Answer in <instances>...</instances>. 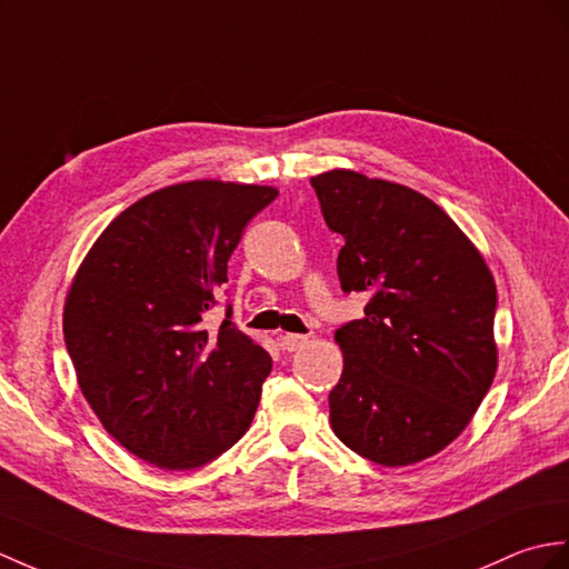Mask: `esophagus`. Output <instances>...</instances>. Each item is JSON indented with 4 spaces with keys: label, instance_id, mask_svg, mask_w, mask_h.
Instances as JSON below:
<instances>
[{
    "label": "esophagus",
    "instance_id": "34e87169",
    "mask_svg": "<svg viewBox=\"0 0 569 569\" xmlns=\"http://www.w3.org/2000/svg\"><path fill=\"white\" fill-rule=\"evenodd\" d=\"M306 341H308L306 335H283L281 337V347L286 351H298V349L306 347Z\"/></svg>",
    "mask_w": 569,
    "mask_h": 569
}]
</instances>
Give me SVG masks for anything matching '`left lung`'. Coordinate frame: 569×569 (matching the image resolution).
I'll return each mask as SVG.
<instances>
[{"label":"left lung","instance_id":"8db88e82","mask_svg":"<svg viewBox=\"0 0 569 569\" xmlns=\"http://www.w3.org/2000/svg\"><path fill=\"white\" fill-rule=\"evenodd\" d=\"M327 228L345 237L337 273L363 293L337 329L345 371L329 392L337 439L400 468L468 427L497 371V286L468 237L427 196L349 169L310 179Z\"/></svg>","mask_w":569,"mask_h":569}]
</instances>
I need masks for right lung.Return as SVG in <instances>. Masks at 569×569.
<instances>
[{
	"mask_svg": "<svg viewBox=\"0 0 569 569\" xmlns=\"http://www.w3.org/2000/svg\"><path fill=\"white\" fill-rule=\"evenodd\" d=\"M279 191L177 183L140 198L101 232L64 300V345L103 429L164 470L201 468L242 439L271 356L206 315L228 283L247 222Z\"/></svg>",
	"mask_w": 569,
	"mask_h": 569,
	"instance_id": "add662e5",
	"label": "right lung"
}]
</instances>
